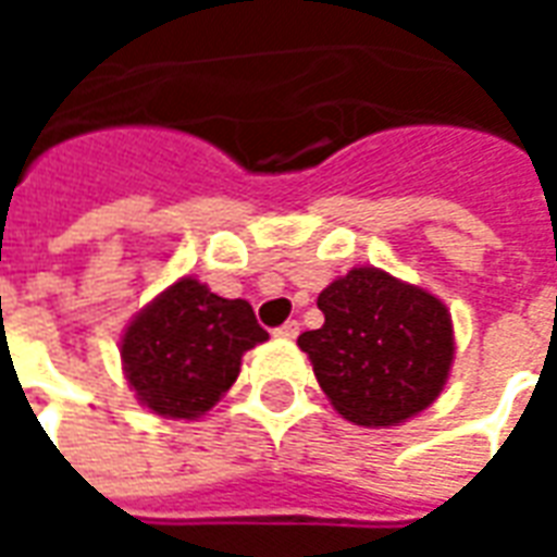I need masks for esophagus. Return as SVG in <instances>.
<instances>
[{
    "mask_svg": "<svg viewBox=\"0 0 557 557\" xmlns=\"http://www.w3.org/2000/svg\"><path fill=\"white\" fill-rule=\"evenodd\" d=\"M274 334H277V337H283V339H295L298 334H301V325H298V319H289V322H283V325L274 331Z\"/></svg>",
    "mask_w": 557,
    "mask_h": 557,
    "instance_id": "obj_1",
    "label": "esophagus"
}]
</instances>
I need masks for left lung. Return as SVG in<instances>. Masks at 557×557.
<instances>
[{
    "label": "left lung",
    "mask_w": 557,
    "mask_h": 557,
    "mask_svg": "<svg viewBox=\"0 0 557 557\" xmlns=\"http://www.w3.org/2000/svg\"><path fill=\"white\" fill-rule=\"evenodd\" d=\"M325 325L298 337L331 406L358 426H397L432 406L454 363L435 295L379 268H351L319 295Z\"/></svg>",
    "instance_id": "obj_1"
}]
</instances>
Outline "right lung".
<instances>
[{
  "label": "right lung",
  "instance_id": "obj_1",
  "mask_svg": "<svg viewBox=\"0 0 557 557\" xmlns=\"http://www.w3.org/2000/svg\"><path fill=\"white\" fill-rule=\"evenodd\" d=\"M265 339L250 304L182 277L127 325L122 363L143 406L160 418L194 420L230 391L244 351Z\"/></svg>",
  "mask_w": 557,
  "mask_h": 557
}]
</instances>
